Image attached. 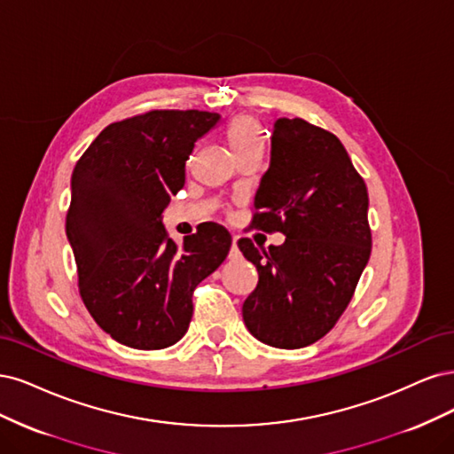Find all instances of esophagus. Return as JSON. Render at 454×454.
<instances>
[{
  "mask_svg": "<svg viewBox=\"0 0 454 454\" xmlns=\"http://www.w3.org/2000/svg\"><path fill=\"white\" fill-rule=\"evenodd\" d=\"M230 258H239V247H238V238L231 239V248H230Z\"/></svg>",
  "mask_w": 454,
  "mask_h": 454,
  "instance_id": "esophagus-1",
  "label": "esophagus"
}]
</instances>
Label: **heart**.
Masks as SVG:
<instances>
[{
	"label": "heart",
	"instance_id": "1",
	"mask_svg": "<svg viewBox=\"0 0 454 454\" xmlns=\"http://www.w3.org/2000/svg\"><path fill=\"white\" fill-rule=\"evenodd\" d=\"M226 143L236 158L251 151H262L264 137H262V129L254 116L241 114L233 119L226 128Z\"/></svg>",
	"mask_w": 454,
	"mask_h": 454
}]
</instances>
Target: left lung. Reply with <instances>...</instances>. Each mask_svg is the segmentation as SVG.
<instances>
[{
  "label": "left lung",
  "mask_w": 454,
  "mask_h": 454,
  "mask_svg": "<svg viewBox=\"0 0 454 454\" xmlns=\"http://www.w3.org/2000/svg\"><path fill=\"white\" fill-rule=\"evenodd\" d=\"M368 206V188L338 137L303 119L275 121L253 224L286 239L268 251L238 243L258 270L243 303L258 341L300 348L338 323L370 260Z\"/></svg>",
  "instance_id": "8db88e82"
}]
</instances>
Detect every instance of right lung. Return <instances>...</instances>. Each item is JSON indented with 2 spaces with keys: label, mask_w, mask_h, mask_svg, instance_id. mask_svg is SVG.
Instances as JSON below:
<instances>
[{
  "label": "right lung",
  "mask_w": 454,
  "mask_h": 454,
  "mask_svg": "<svg viewBox=\"0 0 454 454\" xmlns=\"http://www.w3.org/2000/svg\"><path fill=\"white\" fill-rule=\"evenodd\" d=\"M218 122V113L194 109L131 116L101 131L73 169L66 233L81 298L126 347L177 343L192 318L194 288L228 256L223 226L207 224L177 245L162 224L196 141Z\"/></svg>",
  "instance_id": "right-lung-1"
}]
</instances>
